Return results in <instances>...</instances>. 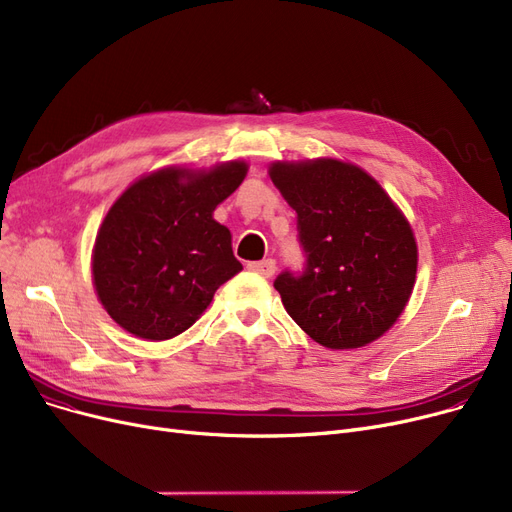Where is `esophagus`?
<instances>
[{"label": "esophagus", "instance_id": "34e87169", "mask_svg": "<svg viewBox=\"0 0 512 512\" xmlns=\"http://www.w3.org/2000/svg\"><path fill=\"white\" fill-rule=\"evenodd\" d=\"M249 270L261 278H272L276 274V261L274 259H263V261H251L247 263Z\"/></svg>", "mask_w": 512, "mask_h": 512}]
</instances>
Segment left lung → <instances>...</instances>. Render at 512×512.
<instances>
[{
    "label": "left lung",
    "mask_w": 512,
    "mask_h": 512,
    "mask_svg": "<svg viewBox=\"0 0 512 512\" xmlns=\"http://www.w3.org/2000/svg\"><path fill=\"white\" fill-rule=\"evenodd\" d=\"M282 197L297 211L301 272L284 270L274 288L315 342L359 348L380 338L409 303L417 245L384 188L338 159L274 164Z\"/></svg>",
    "instance_id": "obj_1"
}]
</instances>
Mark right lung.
<instances>
[{
	"mask_svg": "<svg viewBox=\"0 0 512 512\" xmlns=\"http://www.w3.org/2000/svg\"><path fill=\"white\" fill-rule=\"evenodd\" d=\"M247 176L230 161L209 172L166 168L126 188L93 253L95 290L118 326L145 340L191 328L242 265L230 230L211 218Z\"/></svg>",
	"mask_w": 512,
	"mask_h": 512,
	"instance_id": "add662e5",
	"label": "right lung"
}]
</instances>
